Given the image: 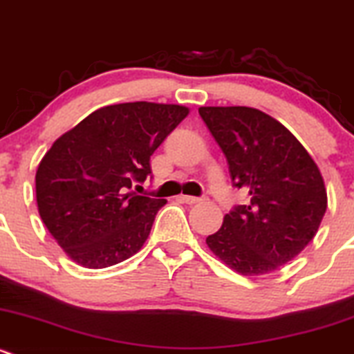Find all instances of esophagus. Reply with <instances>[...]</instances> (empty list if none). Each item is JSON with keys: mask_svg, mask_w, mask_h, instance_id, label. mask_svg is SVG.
Instances as JSON below:
<instances>
[{"mask_svg": "<svg viewBox=\"0 0 354 354\" xmlns=\"http://www.w3.org/2000/svg\"><path fill=\"white\" fill-rule=\"evenodd\" d=\"M180 201H182V203H187V205H194V203H199V201H201V199L196 198V196H185V194H182V196H180Z\"/></svg>", "mask_w": 354, "mask_h": 354, "instance_id": "34e87169", "label": "esophagus"}]
</instances>
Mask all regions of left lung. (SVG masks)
Instances as JSON below:
<instances>
[{"label": "left lung", "instance_id": "8db88e82", "mask_svg": "<svg viewBox=\"0 0 354 354\" xmlns=\"http://www.w3.org/2000/svg\"><path fill=\"white\" fill-rule=\"evenodd\" d=\"M199 115L225 155L232 185L250 194L206 244L243 275L277 270L313 239L327 209L317 163L281 122L257 108L201 106Z\"/></svg>", "mask_w": 354, "mask_h": 354}]
</instances>
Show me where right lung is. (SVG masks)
<instances>
[{
  "instance_id": "right-lung-1",
  "label": "right lung",
  "mask_w": 354,
  "mask_h": 354,
  "mask_svg": "<svg viewBox=\"0 0 354 354\" xmlns=\"http://www.w3.org/2000/svg\"><path fill=\"white\" fill-rule=\"evenodd\" d=\"M187 113L180 104H111L53 142L36 172L37 208L75 263L106 268L141 250L167 199L132 185L151 176V155Z\"/></svg>"
}]
</instances>
